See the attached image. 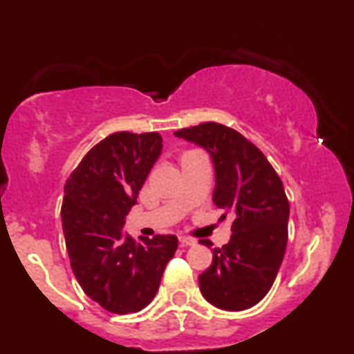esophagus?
Returning a JSON list of instances; mask_svg holds the SVG:
<instances>
[{
	"label": "esophagus",
	"mask_w": 354,
	"mask_h": 354,
	"mask_svg": "<svg viewBox=\"0 0 354 354\" xmlns=\"http://www.w3.org/2000/svg\"><path fill=\"white\" fill-rule=\"evenodd\" d=\"M178 239H180V245L185 248V246H194L196 245V239L194 238H189V236H178Z\"/></svg>",
	"instance_id": "esophagus-1"
}]
</instances>
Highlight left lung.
Instances as JSON below:
<instances>
[{
  "mask_svg": "<svg viewBox=\"0 0 354 354\" xmlns=\"http://www.w3.org/2000/svg\"><path fill=\"white\" fill-rule=\"evenodd\" d=\"M174 135L211 153L213 201L225 209L221 219L234 218L230 243L214 248L213 263L200 274L201 293L221 310H248L271 290L286 250L290 201L281 178L261 149L230 126L206 121Z\"/></svg>",
  "mask_w": 354,
  "mask_h": 354,
  "instance_id": "left-lung-1",
  "label": "left lung"
}]
</instances>
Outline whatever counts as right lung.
<instances>
[{"instance_id": "right-lung-1", "label": "right lung", "mask_w": 354, "mask_h": 354, "mask_svg": "<svg viewBox=\"0 0 354 354\" xmlns=\"http://www.w3.org/2000/svg\"><path fill=\"white\" fill-rule=\"evenodd\" d=\"M161 148L158 131L113 133L84 154L64 185L61 221L71 270L84 293L115 315L153 301L178 248L174 234L136 241L123 230Z\"/></svg>"}]
</instances>
